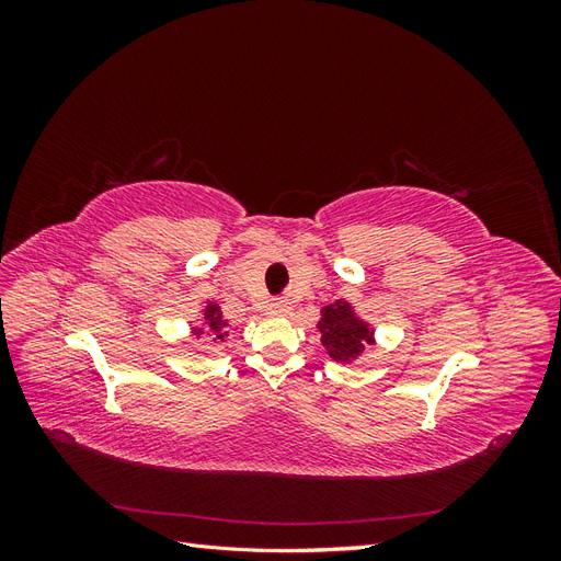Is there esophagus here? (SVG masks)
Returning a JSON list of instances; mask_svg holds the SVG:
<instances>
[{
    "mask_svg": "<svg viewBox=\"0 0 561 561\" xmlns=\"http://www.w3.org/2000/svg\"><path fill=\"white\" fill-rule=\"evenodd\" d=\"M268 313L271 316H287V313H290V307H287L285 301H276V304H271V307H268Z\"/></svg>",
    "mask_w": 561,
    "mask_h": 561,
    "instance_id": "obj_1",
    "label": "esophagus"
}]
</instances>
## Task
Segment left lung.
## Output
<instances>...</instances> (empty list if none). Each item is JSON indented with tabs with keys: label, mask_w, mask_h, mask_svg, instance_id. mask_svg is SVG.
Listing matches in <instances>:
<instances>
[{
	"label": "left lung",
	"mask_w": 561,
	"mask_h": 561,
	"mask_svg": "<svg viewBox=\"0 0 561 561\" xmlns=\"http://www.w3.org/2000/svg\"><path fill=\"white\" fill-rule=\"evenodd\" d=\"M320 346L336 365H353L365 353L377 344L375 325L363 316H358L348 299H336L320 309L318 320Z\"/></svg>",
	"instance_id": "obj_1"
}]
</instances>
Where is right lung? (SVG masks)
<instances>
[{
  "label": "right lung",
  "instance_id": "right-lung-1",
  "mask_svg": "<svg viewBox=\"0 0 561 561\" xmlns=\"http://www.w3.org/2000/svg\"><path fill=\"white\" fill-rule=\"evenodd\" d=\"M229 330L236 332L239 328L229 325V320L222 318V309H219V304L213 299L203 301L198 318L190 322V336L194 339V342L201 336H213L215 342H227Z\"/></svg>",
  "mask_w": 561,
  "mask_h": 561
}]
</instances>
